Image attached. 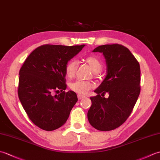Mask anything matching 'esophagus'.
<instances>
[{
	"label": "esophagus",
	"instance_id": "esophagus-1",
	"mask_svg": "<svg viewBox=\"0 0 160 160\" xmlns=\"http://www.w3.org/2000/svg\"><path fill=\"white\" fill-rule=\"evenodd\" d=\"M84 98V96H82V95H80V94H78V100H81V99H82V98Z\"/></svg>",
	"mask_w": 160,
	"mask_h": 160
}]
</instances>
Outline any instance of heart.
Listing matches in <instances>:
<instances>
[{"label":"heart","instance_id":"heart-1","mask_svg":"<svg viewBox=\"0 0 160 160\" xmlns=\"http://www.w3.org/2000/svg\"><path fill=\"white\" fill-rule=\"evenodd\" d=\"M84 61L91 67L93 74H97L100 72L102 69V64L100 60L93 56H87L84 58ZM78 69V62L76 60H71L68 62L65 66L66 76L72 78L76 75ZM94 84L89 80H78L71 82L69 85L70 89L78 94H86L88 91L94 88Z\"/></svg>","mask_w":160,"mask_h":160}]
</instances>
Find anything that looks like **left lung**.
<instances>
[{"label":"left lung","mask_w":160,"mask_h":160,"mask_svg":"<svg viewBox=\"0 0 160 160\" xmlns=\"http://www.w3.org/2000/svg\"><path fill=\"white\" fill-rule=\"evenodd\" d=\"M93 52L102 53L106 60L107 76L91 97L87 113L90 124L97 130L107 131L120 127L127 120L140 93V67L127 47L104 45ZM109 93V98H103Z\"/></svg>","instance_id":"8db88e82"}]
</instances>
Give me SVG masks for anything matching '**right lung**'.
Masks as SVG:
<instances>
[{"mask_svg":"<svg viewBox=\"0 0 160 160\" xmlns=\"http://www.w3.org/2000/svg\"><path fill=\"white\" fill-rule=\"evenodd\" d=\"M84 46H40L20 68L19 100L30 120L43 130L53 131L62 127L77 102L74 91H64L65 66Z\"/></svg>","mask_w":160,"mask_h":160,"instance_id":"1","label":"right lung"}]
</instances>
